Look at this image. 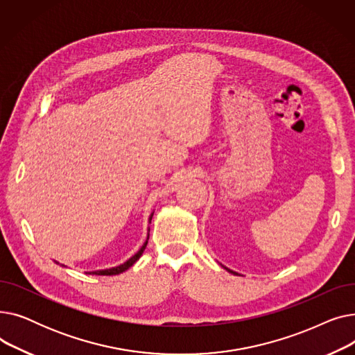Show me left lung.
I'll return each instance as SVG.
<instances>
[{
	"mask_svg": "<svg viewBox=\"0 0 355 355\" xmlns=\"http://www.w3.org/2000/svg\"><path fill=\"white\" fill-rule=\"evenodd\" d=\"M227 270H229V269H227ZM230 272H232V273H234V272H233V270H230Z\"/></svg>",
	"mask_w": 355,
	"mask_h": 355,
	"instance_id": "obj_1",
	"label": "left lung"
}]
</instances>
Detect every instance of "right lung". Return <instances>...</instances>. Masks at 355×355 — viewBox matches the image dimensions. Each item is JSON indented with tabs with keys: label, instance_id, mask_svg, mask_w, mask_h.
I'll use <instances>...</instances> for the list:
<instances>
[{
	"label": "right lung",
	"instance_id": "1",
	"mask_svg": "<svg viewBox=\"0 0 355 355\" xmlns=\"http://www.w3.org/2000/svg\"><path fill=\"white\" fill-rule=\"evenodd\" d=\"M153 218V217H151ZM146 245H148V241H145L144 243V246L139 249V252L137 253V254H134L132 257H130L128 262H125L123 265H121V266H116V268H112V269H105V270H96V272H90L92 275H102V276H112V275H118V273H122V272H125L126 269H129L130 266H132L137 260L141 257V254L144 253V250H145V248H146Z\"/></svg>",
	"mask_w": 355,
	"mask_h": 355
}]
</instances>
